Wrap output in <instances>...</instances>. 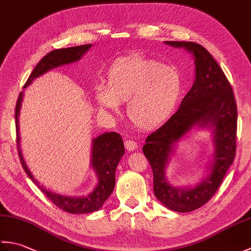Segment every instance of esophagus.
<instances>
[{"label": "esophagus", "mask_w": 251, "mask_h": 251, "mask_svg": "<svg viewBox=\"0 0 251 251\" xmlns=\"http://www.w3.org/2000/svg\"><path fill=\"white\" fill-rule=\"evenodd\" d=\"M125 148H126L127 151L132 152V151H135L136 149L138 148V145H137V142L132 141V140H126L125 141Z\"/></svg>", "instance_id": "34e87169"}]
</instances>
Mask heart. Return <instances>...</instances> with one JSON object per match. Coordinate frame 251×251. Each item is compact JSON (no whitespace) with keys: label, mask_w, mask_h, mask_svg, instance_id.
Here are the masks:
<instances>
[{"label":"heart","mask_w":251,"mask_h":251,"mask_svg":"<svg viewBox=\"0 0 251 251\" xmlns=\"http://www.w3.org/2000/svg\"><path fill=\"white\" fill-rule=\"evenodd\" d=\"M182 81L175 68L139 54L120 57L106 69L104 84L95 88L100 110L117 112L126 101L130 123L141 130L163 126L177 109Z\"/></svg>","instance_id":"heart-1"}]
</instances>
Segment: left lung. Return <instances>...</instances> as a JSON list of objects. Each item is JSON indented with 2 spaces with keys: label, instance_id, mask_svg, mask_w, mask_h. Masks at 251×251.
<instances>
[{
  "label": "left lung",
  "instance_id": "obj_1",
  "mask_svg": "<svg viewBox=\"0 0 251 251\" xmlns=\"http://www.w3.org/2000/svg\"><path fill=\"white\" fill-rule=\"evenodd\" d=\"M184 49L194 59V83L178 111L167 123L147 138L142 151L153 170V190L168 209L190 212L201 207L219 189L235 156L237 109L233 89L210 52L194 42L165 41ZM212 132L213 152L205 177L193 186H173L167 168L177 142L193 130Z\"/></svg>",
  "mask_w": 251,
  "mask_h": 251
}]
</instances>
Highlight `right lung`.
<instances>
[{
	"instance_id": "obj_1",
	"label": "right lung",
	"mask_w": 251,
	"mask_h": 251,
	"mask_svg": "<svg viewBox=\"0 0 251 251\" xmlns=\"http://www.w3.org/2000/svg\"><path fill=\"white\" fill-rule=\"evenodd\" d=\"M92 47L90 44L79 45L68 49L55 50L44 56L40 62L37 63L33 71L30 74L28 81L25 82L24 88L43 74L47 73L52 69L59 68L62 66L71 65V63L81 60V58L86 54ZM25 92L19 94V97L16 104V132H17V146L20 162L25 169V174L32 180V182L36 184L43 193L49 197L58 208L65 210L69 214H89L99 210L104 201L109 199L115 186V170L119 165L121 158L125 154L124 142L122 140L121 135L116 132H104L92 140V153H90V167L97 176L98 182L96 184L93 192L83 196H68L55 191L45 188L37 181L32 175L26 165L23 152L20 148V132H19V114L21 104H23Z\"/></svg>"
}]
</instances>
